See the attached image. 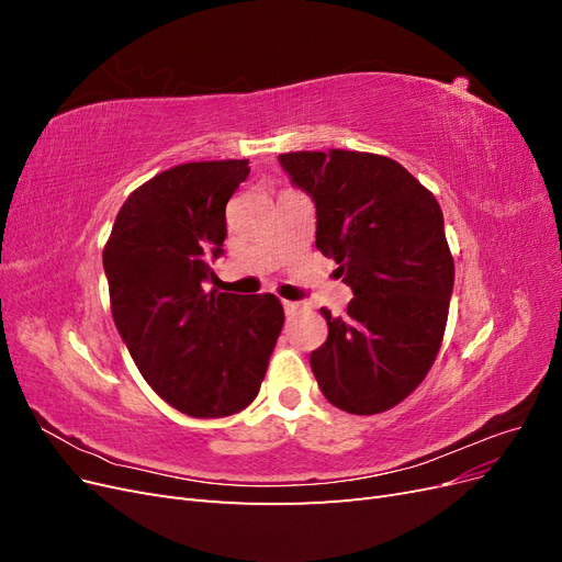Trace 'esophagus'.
Segmentation results:
<instances>
[{"label":"esophagus","mask_w":562,"mask_h":562,"mask_svg":"<svg viewBox=\"0 0 562 562\" xmlns=\"http://www.w3.org/2000/svg\"><path fill=\"white\" fill-rule=\"evenodd\" d=\"M281 304H283V312H285V314H295V312L300 310V304H297V302H291V300H283Z\"/></svg>","instance_id":"1"}]
</instances>
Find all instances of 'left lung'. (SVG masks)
<instances>
[{
  "instance_id": "8db88e82",
  "label": "left lung",
  "mask_w": 562,
  "mask_h": 562,
  "mask_svg": "<svg viewBox=\"0 0 562 562\" xmlns=\"http://www.w3.org/2000/svg\"><path fill=\"white\" fill-rule=\"evenodd\" d=\"M316 206V248L351 288L347 316L321 310L314 378L335 407L375 415L411 396L443 342L454 283L443 211L405 168L368 151L279 157Z\"/></svg>"
}]
</instances>
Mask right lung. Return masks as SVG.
<instances>
[{
  "mask_svg": "<svg viewBox=\"0 0 562 562\" xmlns=\"http://www.w3.org/2000/svg\"><path fill=\"white\" fill-rule=\"evenodd\" d=\"M248 173L246 159L168 168L124 201L103 250L114 326L131 359L190 417L248 407L283 328L271 293L206 291L227 236V201Z\"/></svg>",
  "mask_w": 562,
  "mask_h": 562,
  "instance_id": "1",
  "label": "right lung"
}]
</instances>
